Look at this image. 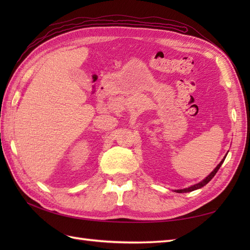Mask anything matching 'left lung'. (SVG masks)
I'll return each mask as SVG.
<instances>
[{
    "label": "left lung",
    "instance_id": "1",
    "mask_svg": "<svg viewBox=\"0 0 250 250\" xmlns=\"http://www.w3.org/2000/svg\"><path fill=\"white\" fill-rule=\"evenodd\" d=\"M225 159H226V157L222 159L221 160V162L218 164V166L216 167V168L214 169L213 172H211L208 176H207L205 179H203L202 180L201 183H199V184H196V185H193V186H191V187H189V188H186V189H182V190H176L178 193H184V192H190V191H193V190H196V189H200V188H202V187H204V186L207 184V183H209L210 182V179L213 178L215 175H216V173H217V171H218V169L220 168V167H221V164L224 163V161H225Z\"/></svg>",
    "mask_w": 250,
    "mask_h": 250
}]
</instances>
